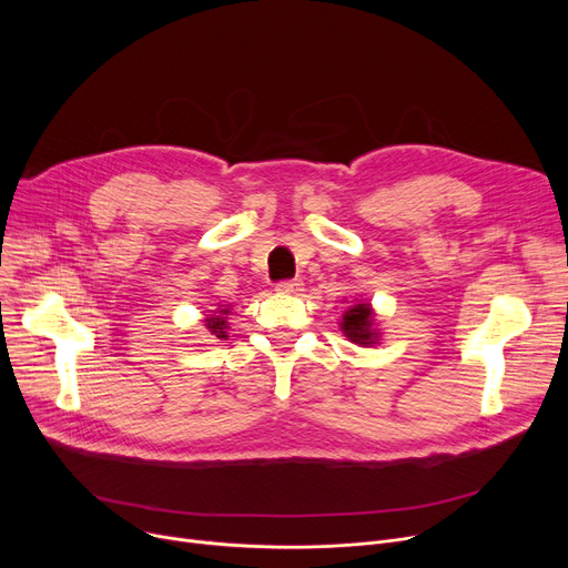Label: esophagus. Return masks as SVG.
Instances as JSON below:
<instances>
[{"label":"esophagus","instance_id":"34e87169","mask_svg":"<svg viewBox=\"0 0 568 568\" xmlns=\"http://www.w3.org/2000/svg\"><path fill=\"white\" fill-rule=\"evenodd\" d=\"M302 287H304V283H302L300 278L281 281V283L276 285V290H278V292H283V294H300V292H302Z\"/></svg>","mask_w":568,"mask_h":568}]
</instances>
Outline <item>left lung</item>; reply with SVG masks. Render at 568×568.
Here are the masks:
<instances>
[{
	"label": "left lung",
	"mask_w": 568,
	"mask_h": 568,
	"mask_svg": "<svg viewBox=\"0 0 568 568\" xmlns=\"http://www.w3.org/2000/svg\"><path fill=\"white\" fill-rule=\"evenodd\" d=\"M341 329L347 336V341L356 345H375L377 343V332H375V313L371 304H354L349 311H345Z\"/></svg>",
	"instance_id": "1"
}]
</instances>
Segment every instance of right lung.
I'll use <instances>...</instances> for the list:
<instances>
[{
	"mask_svg": "<svg viewBox=\"0 0 568 568\" xmlns=\"http://www.w3.org/2000/svg\"><path fill=\"white\" fill-rule=\"evenodd\" d=\"M223 315H227V308H223L219 315H212V317H206V329L212 332L216 338H225V317Z\"/></svg>",
	"mask_w": 568,
	"mask_h": 568,
	"instance_id": "add662e5",
	"label": "right lung"
}]
</instances>
